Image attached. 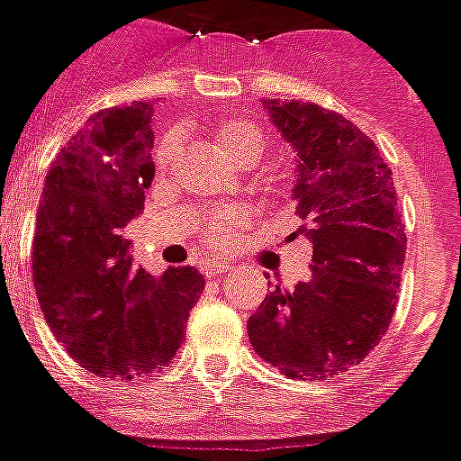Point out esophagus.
Masks as SVG:
<instances>
[{
  "label": "esophagus",
  "instance_id": "1",
  "mask_svg": "<svg viewBox=\"0 0 461 461\" xmlns=\"http://www.w3.org/2000/svg\"><path fill=\"white\" fill-rule=\"evenodd\" d=\"M202 271H204L206 279H219V276H223L228 271V264H204Z\"/></svg>",
  "mask_w": 461,
  "mask_h": 461
}]
</instances>
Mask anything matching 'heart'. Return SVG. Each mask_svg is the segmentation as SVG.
I'll use <instances>...</instances> for the list:
<instances>
[{
    "label": "heart",
    "mask_w": 461,
    "mask_h": 461,
    "mask_svg": "<svg viewBox=\"0 0 461 461\" xmlns=\"http://www.w3.org/2000/svg\"><path fill=\"white\" fill-rule=\"evenodd\" d=\"M216 141L223 149L228 158L235 160L238 166H252L259 156H262L267 137L264 131L252 122H228L216 131ZM182 151V134L180 131H170L160 139L158 149H156V166L158 170H167L175 166V160L180 158ZM248 223V212L242 209H223L209 216L202 228L204 242L209 249H221L223 245L233 240V235Z\"/></svg>",
    "instance_id": "1"
}]
</instances>
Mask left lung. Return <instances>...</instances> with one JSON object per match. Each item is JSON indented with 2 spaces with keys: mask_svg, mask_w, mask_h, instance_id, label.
Listing matches in <instances>:
<instances>
[{
  "mask_svg": "<svg viewBox=\"0 0 461 461\" xmlns=\"http://www.w3.org/2000/svg\"><path fill=\"white\" fill-rule=\"evenodd\" d=\"M264 108L298 156V233L312 242V264L294 291H269L248 320L249 344L294 380H322L360 363L390 327L404 223L392 170L351 120L303 101Z\"/></svg>",
  "mask_w": 461,
  "mask_h": 461,
  "instance_id": "8db88e82",
  "label": "left lung"
}]
</instances>
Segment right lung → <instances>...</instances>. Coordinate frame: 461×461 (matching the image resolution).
Returning a JSON list of instances; mask_svg holds the SVG:
<instances>
[{"mask_svg": "<svg viewBox=\"0 0 461 461\" xmlns=\"http://www.w3.org/2000/svg\"><path fill=\"white\" fill-rule=\"evenodd\" d=\"M153 101L108 108L57 153L33 238V284L50 330L101 377L151 375L180 351L204 291L194 267L137 269L122 228L153 180Z\"/></svg>", "mask_w": 461, "mask_h": 461, "instance_id": "right-lung-1", "label": "right lung"}]
</instances>
